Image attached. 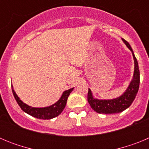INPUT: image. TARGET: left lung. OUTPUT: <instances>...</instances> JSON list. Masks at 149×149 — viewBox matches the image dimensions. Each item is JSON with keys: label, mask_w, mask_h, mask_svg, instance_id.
<instances>
[{"label": "left lung", "mask_w": 149, "mask_h": 149, "mask_svg": "<svg viewBox=\"0 0 149 149\" xmlns=\"http://www.w3.org/2000/svg\"><path fill=\"white\" fill-rule=\"evenodd\" d=\"M128 49L131 51L134 60V71L132 80L129 84L126 90L120 96L113 99H98L94 98L90 89L88 91L87 99L91 107L98 113L112 114L121 113L131 106L139 90V70L138 62L131 45L127 41L122 39Z\"/></svg>", "instance_id": "1"}]
</instances>
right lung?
Here are the masks:
<instances>
[{
	"label": "right lung",
	"instance_id": "add662e5",
	"mask_svg": "<svg viewBox=\"0 0 149 149\" xmlns=\"http://www.w3.org/2000/svg\"><path fill=\"white\" fill-rule=\"evenodd\" d=\"M11 86L13 95L15 97L17 103L20 106L22 110L24 112H25L26 113L36 117L37 119H51L54 118V117L58 116L65 108L68 95H70V93L74 89V88H72V89L64 91L60 99L56 101V103L51 105V106L45 107H33L29 106V105L26 104L25 103H24L15 93L13 85Z\"/></svg>",
	"mask_w": 149,
	"mask_h": 149
}]
</instances>
